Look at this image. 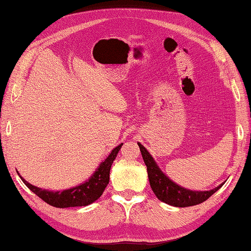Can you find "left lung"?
<instances>
[{
	"label": "left lung",
	"mask_w": 251,
	"mask_h": 251,
	"mask_svg": "<svg viewBox=\"0 0 251 251\" xmlns=\"http://www.w3.org/2000/svg\"><path fill=\"white\" fill-rule=\"evenodd\" d=\"M138 146L140 148V151H141L144 163L147 165L148 176L152 191L154 192L157 199L166 204L175 206V207H188V206L199 205L206 200H208L223 185L222 184V185L214 188V190L204 192L186 190V188L179 186L176 183L171 181L162 172L159 166H157L156 162L153 160L152 155L142 144L138 143Z\"/></svg>",
	"instance_id": "1"
}]
</instances>
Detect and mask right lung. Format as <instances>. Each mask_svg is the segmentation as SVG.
<instances>
[{
  "label": "right lung",
  "instance_id": "right-lung-1",
  "mask_svg": "<svg viewBox=\"0 0 251 251\" xmlns=\"http://www.w3.org/2000/svg\"><path fill=\"white\" fill-rule=\"evenodd\" d=\"M122 144L123 143L119 144L117 148L113 149L107 159L101 162L99 168L95 171V173L91 175V177L88 181L76 187L69 188V190H64L61 192L42 190V188L34 186L28 182H26L21 175L20 177L34 194H36L39 199H42L44 201L54 206V207L67 208L76 207V206H87L94 203L102 195L104 188L109 184L110 169H111V165L114 159L117 157L118 152L121 149Z\"/></svg>",
  "mask_w": 251,
  "mask_h": 251
}]
</instances>
